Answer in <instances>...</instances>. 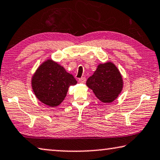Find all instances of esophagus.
Wrapping results in <instances>:
<instances>
[{
    "mask_svg": "<svg viewBox=\"0 0 160 160\" xmlns=\"http://www.w3.org/2000/svg\"><path fill=\"white\" fill-rule=\"evenodd\" d=\"M86 82V79H85V78H81L79 79V82L80 83H82V84H84Z\"/></svg>",
    "mask_w": 160,
    "mask_h": 160,
    "instance_id": "34e87169",
    "label": "esophagus"
}]
</instances>
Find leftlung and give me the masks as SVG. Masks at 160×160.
Here are the masks:
<instances>
[{
	"label": "left lung",
	"mask_w": 160,
	"mask_h": 160,
	"mask_svg": "<svg viewBox=\"0 0 160 160\" xmlns=\"http://www.w3.org/2000/svg\"><path fill=\"white\" fill-rule=\"evenodd\" d=\"M95 96L103 103H111L118 97L123 88L120 72L112 62L99 64L93 75L86 82Z\"/></svg>",
	"instance_id": "left-lung-1"
}]
</instances>
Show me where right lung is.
<instances>
[{
	"label": "right lung",
	"mask_w": 160,
	"mask_h": 160,
	"mask_svg": "<svg viewBox=\"0 0 160 160\" xmlns=\"http://www.w3.org/2000/svg\"><path fill=\"white\" fill-rule=\"evenodd\" d=\"M77 82L72 75L51 58L38 67L31 80L36 98L50 107L59 105L66 97L69 87Z\"/></svg>",
	"instance_id": "right-lung-1"
}]
</instances>
